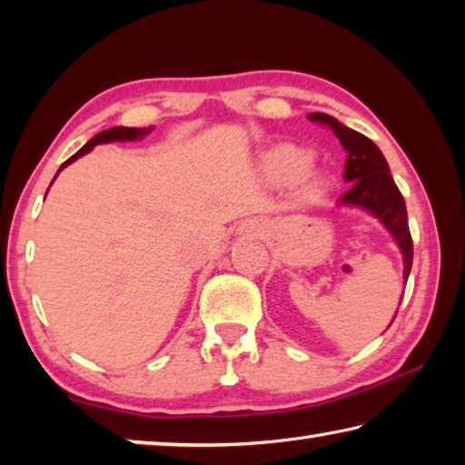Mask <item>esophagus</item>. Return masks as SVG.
I'll list each match as a JSON object with an SVG mask.
<instances>
[{"label": "esophagus", "instance_id": "obj_1", "mask_svg": "<svg viewBox=\"0 0 465 465\" xmlns=\"http://www.w3.org/2000/svg\"><path fill=\"white\" fill-rule=\"evenodd\" d=\"M256 227H258V225H256Z\"/></svg>", "mask_w": 465, "mask_h": 465}]
</instances>
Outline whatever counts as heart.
Instances as JSON below:
<instances>
[{"mask_svg":"<svg viewBox=\"0 0 465 465\" xmlns=\"http://www.w3.org/2000/svg\"><path fill=\"white\" fill-rule=\"evenodd\" d=\"M310 166V153L299 147H281L264 162V174L274 184H289L305 174Z\"/></svg>","mask_w":465,"mask_h":465,"instance_id":"1","label":"heart"}]
</instances>
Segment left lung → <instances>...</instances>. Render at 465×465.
I'll return each mask as SVG.
<instances>
[{"label": "left lung", "mask_w": 465, "mask_h": 465, "mask_svg": "<svg viewBox=\"0 0 465 465\" xmlns=\"http://www.w3.org/2000/svg\"><path fill=\"white\" fill-rule=\"evenodd\" d=\"M308 119L332 129L334 135L341 139L344 152L349 153L344 163V180L351 183V188L341 196L338 204L365 209L380 219L385 230L398 242V248L402 250L406 282L412 269V238L411 230H408L406 203L396 183H393L388 162H385L380 147L369 137L344 127L330 114L312 113Z\"/></svg>", "instance_id": "8db88e82"}]
</instances>
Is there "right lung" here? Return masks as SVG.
I'll return each instance as SVG.
<instances>
[{
  "mask_svg": "<svg viewBox=\"0 0 465 465\" xmlns=\"http://www.w3.org/2000/svg\"><path fill=\"white\" fill-rule=\"evenodd\" d=\"M152 131H153V127H147V129H137V127H113V129L102 131V133H98L96 137H92V139L88 141V143H85V145L80 149V152L69 157V160L59 168V172H61L63 168H65L67 163L75 162L77 157H82L84 153L92 152V147H96V145H100V143H110V141H137V139H143L145 135H149V133H152ZM59 172H57V174H59Z\"/></svg>",
  "mask_w": 465,
  "mask_h": 465,
  "instance_id": "add662e5",
  "label": "right lung"
}]
</instances>
